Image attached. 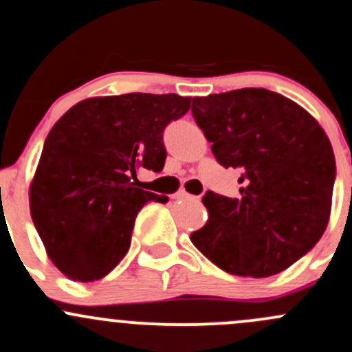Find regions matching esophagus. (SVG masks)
Segmentation results:
<instances>
[{"instance_id":"obj_1","label":"esophagus","mask_w":352,"mask_h":352,"mask_svg":"<svg viewBox=\"0 0 352 352\" xmlns=\"http://www.w3.org/2000/svg\"><path fill=\"white\" fill-rule=\"evenodd\" d=\"M175 198L176 199H188V198H195V196L190 195V192H186V191H179V192H176Z\"/></svg>"}]
</instances>
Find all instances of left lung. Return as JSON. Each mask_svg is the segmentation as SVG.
<instances>
[{"label":"left lung","mask_w":352,"mask_h":352,"mask_svg":"<svg viewBox=\"0 0 352 352\" xmlns=\"http://www.w3.org/2000/svg\"><path fill=\"white\" fill-rule=\"evenodd\" d=\"M192 117L223 168L241 173L240 198L203 196L205 226L191 241L240 277H270L304 256L326 232L336 157L305 109L267 89L195 97Z\"/></svg>","instance_id":"1"}]
</instances>
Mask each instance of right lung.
Instances as JSON below:
<instances>
[{"label":"right lung","mask_w":352,"mask_h":352,"mask_svg":"<svg viewBox=\"0 0 352 352\" xmlns=\"http://www.w3.org/2000/svg\"><path fill=\"white\" fill-rule=\"evenodd\" d=\"M190 104L176 94L90 97L52 127L30 184V213L48 258L70 280L105 277L129 250L138 211L168 201L138 188L135 176L141 168L162 171V131Z\"/></svg>","instance_id":"add662e5"}]
</instances>
